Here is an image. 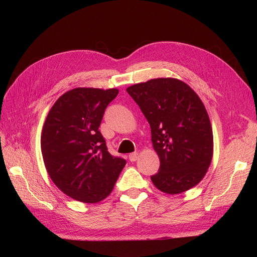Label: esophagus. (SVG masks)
I'll return each instance as SVG.
<instances>
[{"instance_id":"esophagus-1","label":"esophagus","mask_w":257,"mask_h":257,"mask_svg":"<svg viewBox=\"0 0 257 257\" xmlns=\"http://www.w3.org/2000/svg\"><path fill=\"white\" fill-rule=\"evenodd\" d=\"M138 154L137 152H133V154H130L129 155V160L132 161V162H135V161H137L138 160Z\"/></svg>"}]
</instances>
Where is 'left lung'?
Returning <instances> with one entry per match:
<instances>
[{"label": "left lung", "mask_w": 257, "mask_h": 257, "mask_svg": "<svg viewBox=\"0 0 257 257\" xmlns=\"http://www.w3.org/2000/svg\"><path fill=\"white\" fill-rule=\"evenodd\" d=\"M151 128V141L159 156V172L151 176L157 189L182 193L198 184L213 156L209 114L194 90L176 78H156L130 86Z\"/></svg>", "instance_id": "obj_1"}]
</instances>
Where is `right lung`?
Here are the masks:
<instances>
[{"instance_id": "1", "label": "right lung", "mask_w": 257, "mask_h": 257, "mask_svg": "<svg viewBox=\"0 0 257 257\" xmlns=\"http://www.w3.org/2000/svg\"><path fill=\"white\" fill-rule=\"evenodd\" d=\"M119 90L75 88L58 98L43 125L46 170L69 198L97 203L111 193L125 160L108 152L99 125Z\"/></svg>"}]
</instances>
